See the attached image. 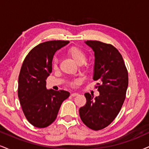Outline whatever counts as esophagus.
I'll return each instance as SVG.
<instances>
[{"instance_id": "34e87169", "label": "esophagus", "mask_w": 149, "mask_h": 149, "mask_svg": "<svg viewBox=\"0 0 149 149\" xmlns=\"http://www.w3.org/2000/svg\"><path fill=\"white\" fill-rule=\"evenodd\" d=\"M78 93H76V92H74V93L71 94V97H76V96H78Z\"/></svg>"}]
</instances>
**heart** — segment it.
<instances>
[{"label": "heart", "mask_w": 149, "mask_h": 149, "mask_svg": "<svg viewBox=\"0 0 149 149\" xmlns=\"http://www.w3.org/2000/svg\"><path fill=\"white\" fill-rule=\"evenodd\" d=\"M66 54L69 58H71L73 61L76 63L78 65H81L83 69H88L89 64L85 61L87 60V55L86 53L80 47L77 46H72L70 47L69 49L66 50ZM58 65H59V61L57 59H54L52 61V66L54 70L58 69ZM80 79H75L73 81L70 83L71 86L75 87L76 85H78L80 83Z\"/></svg>", "instance_id": "b5f03b06"}]
</instances>
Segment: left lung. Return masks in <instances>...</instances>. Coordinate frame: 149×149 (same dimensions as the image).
Here are the masks:
<instances>
[{
	"label": "left lung",
	"instance_id": "8db88e82",
	"mask_svg": "<svg viewBox=\"0 0 149 149\" xmlns=\"http://www.w3.org/2000/svg\"><path fill=\"white\" fill-rule=\"evenodd\" d=\"M95 52V80L100 96L85 93L86 104L79 109L80 117L87 127L100 130L109 125L122 108L128 86V73L122 55L111 44L87 40Z\"/></svg>",
	"mask_w": 149,
	"mask_h": 149
}]
</instances>
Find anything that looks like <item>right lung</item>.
<instances>
[{"instance_id": "obj_1", "label": "right lung", "mask_w": 149, "mask_h": 149, "mask_svg": "<svg viewBox=\"0 0 149 149\" xmlns=\"http://www.w3.org/2000/svg\"><path fill=\"white\" fill-rule=\"evenodd\" d=\"M69 42H42L34 47L23 61L18 79V97L26 118L36 127L44 128L52 124L62 102L69 97L67 91L47 90L45 81L52 72L54 53Z\"/></svg>"}]
</instances>
